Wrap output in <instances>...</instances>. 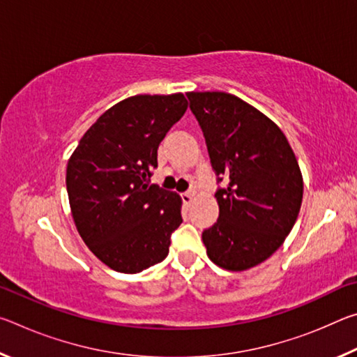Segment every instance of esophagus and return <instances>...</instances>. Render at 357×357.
<instances>
[{
    "instance_id": "esophagus-1",
    "label": "esophagus",
    "mask_w": 357,
    "mask_h": 357,
    "mask_svg": "<svg viewBox=\"0 0 357 357\" xmlns=\"http://www.w3.org/2000/svg\"><path fill=\"white\" fill-rule=\"evenodd\" d=\"M193 192H185V193H183V202L185 203V204H190L192 202H193Z\"/></svg>"
}]
</instances>
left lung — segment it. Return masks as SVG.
Segmentation results:
<instances>
[{
  "instance_id": "left-lung-1",
  "label": "left lung",
  "mask_w": 357,
  "mask_h": 357,
  "mask_svg": "<svg viewBox=\"0 0 357 357\" xmlns=\"http://www.w3.org/2000/svg\"><path fill=\"white\" fill-rule=\"evenodd\" d=\"M211 165L225 189L215 192L219 219L202 238L209 259L227 271L263 263L298 219L304 183L291 146L274 121L236 96L187 93Z\"/></svg>"
}]
</instances>
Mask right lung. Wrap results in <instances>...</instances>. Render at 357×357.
<instances>
[{
    "mask_svg": "<svg viewBox=\"0 0 357 357\" xmlns=\"http://www.w3.org/2000/svg\"><path fill=\"white\" fill-rule=\"evenodd\" d=\"M185 110L183 93L132 96L100 114L70 155L66 185L75 227L113 271L137 274L168 255L183 202L149 178L157 148Z\"/></svg>",
    "mask_w": 357,
    "mask_h": 357,
    "instance_id": "right-lung-1",
    "label": "right lung"
}]
</instances>
